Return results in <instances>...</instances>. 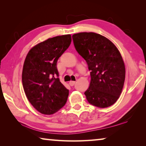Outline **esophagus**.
<instances>
[{"mask_svg":"<svg viewBox=\"0 0 146 146\" xmlns=\"http://www.w3.org/2000/svg\"><path fill=\"white\" fill-rule=\"evenodd\" d=\"M75 81H70V85L71 86H73L75 85Z\"/></svg>","mask_w":146,"mask_h":146,"instance_id":"obj_1","label":"esophagus"}]
</instances>
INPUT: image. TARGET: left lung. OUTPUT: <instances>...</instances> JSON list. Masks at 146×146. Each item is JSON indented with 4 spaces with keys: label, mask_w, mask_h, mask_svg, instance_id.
Returning a JSON list of instances; mask_svg holds the SVG:
<instances>
[{
    "label": "left lung",
    "mask_w": 146,
    "mask_h": 146,
    "mask_svg": "<svg viewBox=\"0 0 146 146\" xmlns=\"http://www.w3.org/2000/svg\"><path fill=\"white\" fill-rule=\"evenodd\" d=\"M72 38L76 51L91 71L90 87L84 93L88 102L100 108L114 104L122 92L125 75L118 49L105 36L93 32L74 34Z\"/></svg>",
    "instance_id": "left-lung-1"
}]
</instances>
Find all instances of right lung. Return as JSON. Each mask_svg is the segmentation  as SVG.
I'll return each mask as SVG.
<instances>
[{
  "instance_id": "1",
  "label": "right lung",
  "mask_w": 146,
  "mask_h": 146,
  "mask_svg": "<svg viewBox=\"0 0 146 146\" xmlns=\"http://www.w3.org/2000/svg\"><path fill=\"white\" fill-rule=\"evenodd\" d=\"M71 42L70 35L48 38L32 48L26 56L22 74L24 90L42 114H53L67 102L69 90L58 78L56 63Z\"/></svg>"
}]
</instances>
